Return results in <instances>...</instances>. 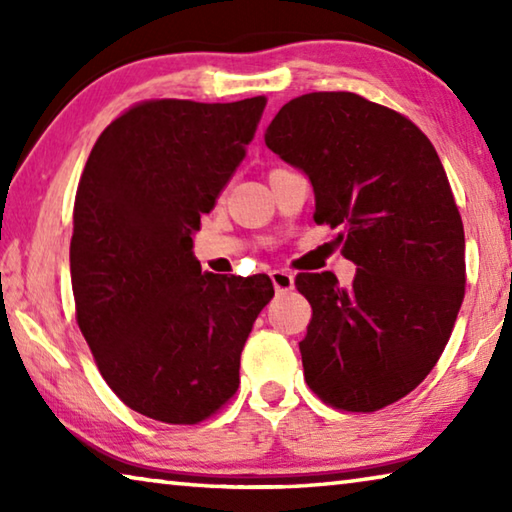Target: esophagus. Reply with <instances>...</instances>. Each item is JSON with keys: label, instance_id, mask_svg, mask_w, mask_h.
Instances as JSON below:
<instances>
[{"label": "esophagus", "instance_id": "1", "mask_svg": "<svg viewBox=\"0 0 512 512\" xmlns=\"http://www.w3.org/2000/svg\"><path fill=\"white\" fill-rule=\"evenodd\" d=\"M271 280L277 293H287L293 289V284H296V277L289 271H271Z\"/></svg>", "mask_w": 512, "mask_h": 512}]
</instances>
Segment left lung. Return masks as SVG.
Here are the masks:
<instances>
[{
  "label": "left lung",
  "mask_w": 512,
  "mask_h": 512,
  "mask_svg": "<svg viewBox=\"0 0 512 512\" xmlns=\"http://www.w3.org/2000/svg\"><path fill=\"white\" fill-rule=\"evenodd\" d=\"M266 146L302 169L314 221L339 230L357 264L348 289L300 273L311 320L305 381L325 404L372 413L402 400L436 366L465 296V232L436 149L409 117L354 92L284 103Z\"/></svg>",
  "instance_id": "1"
}]
</instances>
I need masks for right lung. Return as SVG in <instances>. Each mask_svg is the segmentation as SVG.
Segmentation results:
<instances>
[{
    "mask_svg": "<svg viewBox=\"0 0 512 512\" xmlns=\"http://www.w3.org/2000/svg\"><path fill=\"white\" fill-rule=\"evenodd\" d=\"M266 97L140 101L94 142L74 201L76 323L121 402L198 424L239 388L268 275L201 273L192 232L246 158Z\"/></svg>",
    "mask_w": 512,
    "mask_h": 512,
    "instance_id": "1",
    "label": "right lung"
}]
</instances>
